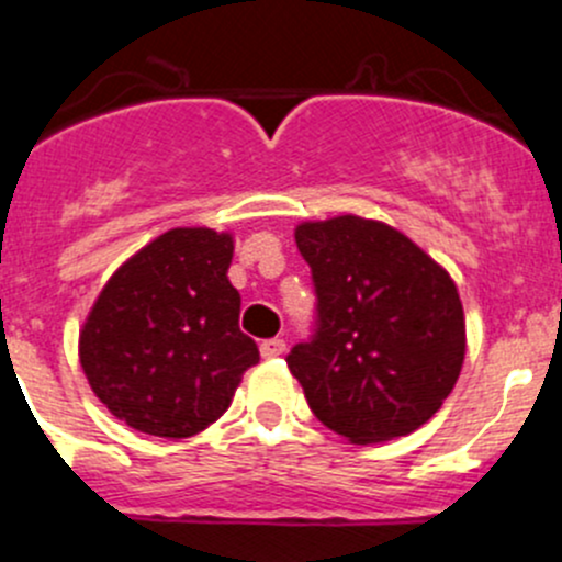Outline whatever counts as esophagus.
<instances>
[{
	"instance_id": "1",
	"label": "esophagus",
	"mask_w": 562,
	"mask_h": 562,
	"mask_svg": "<svg viewBox=\"0 0 562 562\" xmlns=\"http://www.w3.org/2000/svg\"><path fill=\"white\" fill-rule=\"evenodd\" d=\"M282 353H285V339L274 337V339H263V342H260V356H263V359H277V356H282Z\"/></svg>"
}]
</instances>
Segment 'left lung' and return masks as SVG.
<instances>
[{"mask_svg": "<svg viewBox=\"0 0 562 562\" xmlns=\"http://www.w3.org/2000/svg\"><path fill=\"white\" fill-rule=\"evenodd\" d=\"M296 247L315 321L285 361L317 422L361 446L427 424L464 359L451 277L400 231L353 214L299 225Z\"/></svg>", "mask_w": 562, "mask_h": 562, "instance_id": "obj_1", "label": "left lung"}]
</instances>
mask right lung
I'll return each mask as SVG.
<instances>
[{"mask_svg": "<svg viewBox=\"0 0 562 562\" xmlns=\"http://www.w3.org/2000/svg\"><path fill=\"white\" fill-rule=\"evenodd\" d=\"M234 239L173 228L127 260L81 331V367L100 402L127 427L190 438L228 411L258 364L228 282Z\"/></svg>", "mask_w": 562, "mask_h": 562, "instance_id": "obj_1", "label": "right lung"}]
</instances>
